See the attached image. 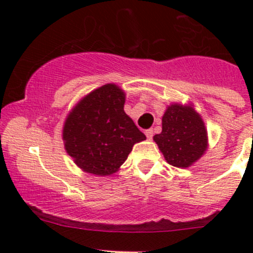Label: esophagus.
I'll use <instances>...</instances> for the list:
<instances>
[{"mask_svg": "<svg viewBox=\"0 0 253 253\" xmlns=\"http://www.w3.org/2000/svg\"><path fill=\"white\" fill-rule=\"evenodd\" d=\"M145 136H147L148 139H152L153 138V129H147V131H145Z\"/></svg>", "mask_w": 253, "mask_h": 253, "instance_id": "34e87169", "label": "esophagus"}]
</instances>
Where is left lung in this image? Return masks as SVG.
Listing matches in <instances>:
<instances>
[{
	"instance_id": "obj_1",
	"label": "left lung",
	"mask_w": 253,
	"mask_h": 253,
	"mask_svg": "<svg viewBox=\"0 0 253 253\" xmlns=\"http://www.w3.org/2000/svg\"><path fill=\"white\" fill-rule=\"evenodd\" d=\"M154 141L165 160L176 168H188L207 149V131L200 115L191 106H169L163 116L162 133Z\"/></svg>"
}]
</instances>
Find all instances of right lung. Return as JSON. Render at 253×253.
<instances>
[{"label": "right lung", "instance_id": "1", "mask_svg": "<svg viewBox=\"0 0 253 253\" xmlns=\"http://www.w3.org/2000/svg\"><path fill=\"white\" fill-rule=\"evenodd\" d=\"M124 91L115 84H106L82 99L68 115L62 134L65 148L84 171L114 174L134 143L145 139L124 111Z\"/></svg>", "mask_w": 253, "mask_h": 253}]
</instances>
